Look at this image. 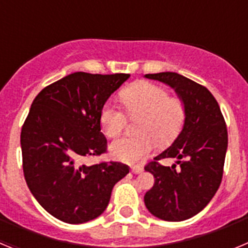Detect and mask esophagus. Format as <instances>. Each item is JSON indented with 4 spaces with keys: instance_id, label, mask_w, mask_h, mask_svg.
I'll list each match as a JSON object with an SVG mask.
<instances>
[{
    "instance_id": "obj_1",
    "label": "esophagus",
    "mask_w": 248,
    "mask_h": 248,
    "mask_svg": "<svg viewBox=\"0 0 248 248\" xmlns=\"http://www.w3.org/2000/svg\"><path fill=\"white\" fill-rule=\"evenodd\" d=\"M131 172L135 175L141 174V172H143V168H140V166H133V168H131Z\"/></svg>"
}]
</instances>
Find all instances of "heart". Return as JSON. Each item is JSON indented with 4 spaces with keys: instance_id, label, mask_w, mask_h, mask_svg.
<instances>
[{
    "instance_id": "b5f03b06",
    "label": "heart",
    "mask_w": 248,
    "mask_h": 248,
    "mask_svg": "<svg viewBox=\"0 0 248 248\" xmlns=\"http://www.w3.org/2000/svg\"><path fill=\"white\" fill-rule=\"evenodd\" d=\"M129 117H140L135 129L139 133L133 137H123L109 146L111 157L126 164L139 163L155 148L171 144L180 133L185 120L184 104L154 83L137 82L120 93ZM100 125L104 134L115 138L125 125V115L113 102L105 103L100 111Z\"/></svg>"
}]
</instances>
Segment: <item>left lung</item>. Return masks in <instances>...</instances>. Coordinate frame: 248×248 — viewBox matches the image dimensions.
<instances>
[{"mask_svg":"<svg viewBox=\"0 0 248 248\" xmlns=\"http://www.w3.org/2000/svg\"><path fill=\"white\" fill-rule=\"evenodd\" d=\"M174 89L185 108L180 134L154 160L175 157L171 166H145L155 184L144 196L146 209L164 221L187 220L211 201L221 184L227 151V129L217 102L205 87L174 73L146 74ZM179 168L176 169V164Z\"/></svg>","mask_w":248,"mask_h":248,"instance_id":"obj_1","label":"left lung"}]
</instances>
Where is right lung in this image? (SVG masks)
<instances>
[{
  "label": "right lung",
  "mask_w": 248,
  "mask_h": 248,
  "mask_svg": "<svg viewBox=\"0 0 248 248\" xmlns=\"http://www.w3.org/2000/svg\"><path fill=\"white\" fill-rule=\"evenodd\" d=\"M129 77L77 72L42 89L31 105L21 131L26 183L39 205L63 222L100 216L114 185L129 174L122 163L80 164L107 150L100 111Z\"/></svg>",
  "instance_id": "obj_1"
}]
</instances>
